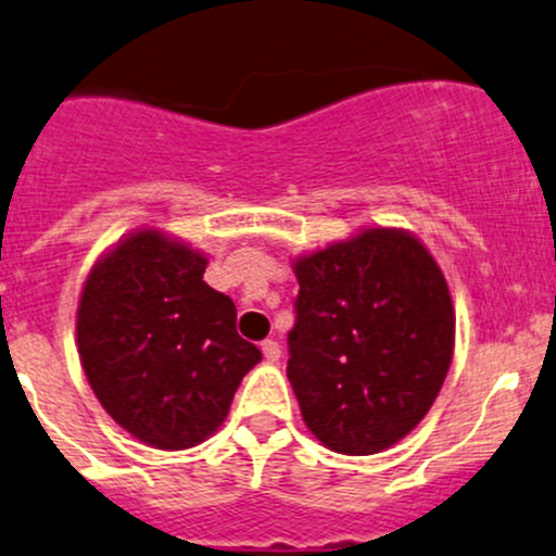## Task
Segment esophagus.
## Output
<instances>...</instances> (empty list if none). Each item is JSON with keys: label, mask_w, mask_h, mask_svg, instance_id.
<instances>
[{"label": "esophagus", "mask_w": 556, "mask_h": 556, "mask_svg": "<svg viewBox=\"0 0 556 556\" xmlns=\"http://www.w3.org/2000/svg\"><path fill=\"white\" fill-rule=\"evenodd\" d=\"M262 355L267 357V363L280 361V344L276 342V339H265V342H262Z\"/></svg>", "instance_id": "1"}]
</instances>
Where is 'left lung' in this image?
I'll use <instances>...</instances> for the list:
<instances>
[{
  "mask_svg": "<svg viewBox=\"0 0 556 556\" xmlns=\"http://www.w3.org/2000/svg\"><path fill=\"white\" fill-rule=\"evenodd\" d=\"M300 294L289 376L326 447L371 456L432 408L453 361L443 270L408 230L366 228L294 262Z\"/></svg>",
  "mask_w": 556,
  "mask_h": 556,
  "instance_id": "1",
  "label": "left lung"
}]
</instances>
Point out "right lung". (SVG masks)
Listing matches in <instances>:
<instances>
[{"mask_svg":"<svg viewBox=\"0 0 556 556\" xmlns=\"http://www.w3.org/2000/svg\"><path fill=\"white\" fill-rule=\"evenodd\" d=\"M206 256L161 230L129 232L89 270L76 344L89 387L140 443L182 451L228 416L262 352L238 337L236 304L204 280Z\"/></svg>","mask_w":556,"mask_h":556,"instance_id":"1","label":"right lung"}]
</instances>
